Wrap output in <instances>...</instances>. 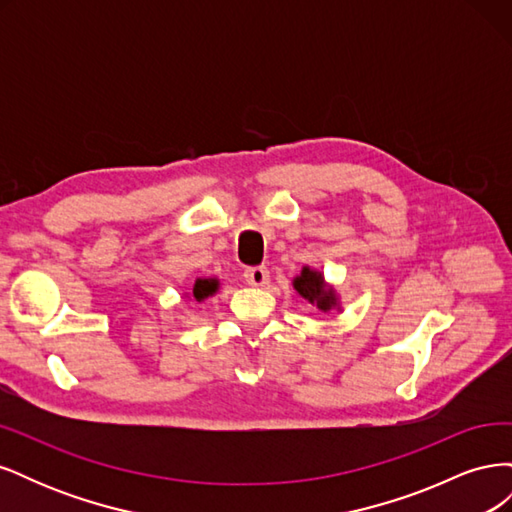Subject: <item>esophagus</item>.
<instances>
[{"label":"esophagus","instance_id":"esophagus-1","mask_svg":"<svg viewBox=\"0 0 512 512\" xmlns=\"http://www.w3.org/2000/svg\"><path fill=\"white\" fill-rule=\"evenodd\" d=\"M243 277H245L247 284L262 286V284H267V280H269V271H267V267H247L243 271Z\"/></svg>","mask_w":512,"mask_h":512}]
</instances>
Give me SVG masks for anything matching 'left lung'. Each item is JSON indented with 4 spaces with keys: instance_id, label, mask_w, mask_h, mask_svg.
Masks as SVG:
<instances>
[{
    "instance_id": "8db88e82",
    "label": "left lung",
    "mask_w": 512,
    "mask_h": 512,
    "mask_svg": "<svg viewBox=\"0 0 512 512\" xmlns=\"http://www.w3.org/2000/svg\"><path fill=\"white\" fill-rule=\"evenodd\" d=\"M294 290H297L305 301L318 305V309H324V312L335 305V292L324 288L320 273L307 267L301 271L297 280H294Z\"/></svg>"
}]
</instances>
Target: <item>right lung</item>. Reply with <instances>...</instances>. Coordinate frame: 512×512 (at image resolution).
<instances>
[{
    "label": "right lung",
    "mask_w": 512,
    "mask_h": 512,
    "mask_svg": "<svg viewBox=\"0 0 512 512\" xmlns=\"http://www.w3.org/2000/svg\"><path fill=\"white\" fill-rule=\"evenodd\" d=\"M215 290H218V280H196V284L192 288V294H194L196 301H203Z\"/></svg>",
    "instance_id": "right-lung-1"
}]
</instances>
